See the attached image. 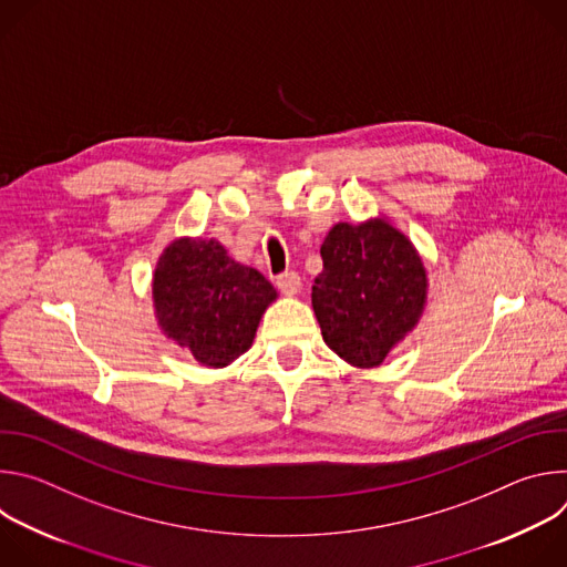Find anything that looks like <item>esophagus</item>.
<instances>
[{"mask_svg":"<svg viewBox=\"0 0 567 567\" xmlns=\"http://www.w3.org/2000/svg\"><path fill=\"white\" fill-rule=\"evenodd\" d=\"M276 287H278L285 296H296V293L300 291L302 282H300V276H298V274L289 271V274H280V276L276 278Z\"/></svg>","mask_w":567,"mask_h":567,"instance_id":"obj_1","label":"esophagus"}]
</instances>
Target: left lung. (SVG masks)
Instances as JSON below:
<instances>
[{"instance_id": "obj_1", "label": "left lung", "mask_w": 567, "mask_h": 567, "mask_svg": "<svg viewBox=\"0 0 567 567\" xmlns=\"http://www.w3.org/2000/svg\"><path fill=\"white\" fill-rule=\"evenodd\" d=\"M311 307L322 341L354 368H377L417 326L426 269L413 241L388 219L332 226Z\"/></svg>"}]
</instances>
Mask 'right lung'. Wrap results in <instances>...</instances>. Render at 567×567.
<instances>
[{"mask_svg": "<svg viewBox=\"0 0 567 567\" xmlns=\"http://www.w3.org/2000/svg\"><path fill=\"white\" fill-rule=\"evenodd\" d=\"M152 298L161 332L202 365L226 368L251 348L278 291L258 269L235 262L217 239L179 237L156 262Z\"/></svg>", "mask_w": 567, "mask_h": 567, "instance_id": "1", "label": "right lung"}]
</instances>
